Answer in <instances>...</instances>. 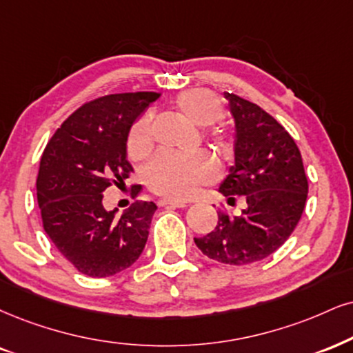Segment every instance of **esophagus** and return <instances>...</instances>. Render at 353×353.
<instances>
[{
	"instance_id": "obj_1",
	"label": "esophagus",
	"mask_w": 353,
	"mask_h": 353,
	"mask_svg": "<svg viewBox=\"0 0 353 353\" xmlns=\"http://www.w3.org/2000/svg\"><path fill=\"white\" fill-rule=\"evenodd\" d=\"M160 206H170V208H186V203L175 201V199H160Z\"/></svg>"
}]
</instances>
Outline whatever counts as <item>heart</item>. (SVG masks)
Listing matches in <instances>:
<instances>
[{
	"label": "heart",
	"instance_id": "heart-1",
	"mask_svg": "<svg viewBox=\"0 0 353 353\" xmlns=\"http://www.w3.org/2000/svg\"><path fill=\"white\" fill-rule=\"evenodd\" d=\"M173 108L188 123L206 128L224 116V104L219 97L208 90H188L180 93ZM224 143V137L217 136ZM154 147L152 117L143 114L134 123L128 137V154L130 159L141 160L149 155ZM216 176V165L210 157H175L160 155L145 170V183L154 193L168 199H186L193 196L199 186L210 183Z\"/></svg>",
	"mask_w": 353,
	"mask_h": 353
}]
</instances>
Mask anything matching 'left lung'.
<instances>
[{"mask_svg":"<svg viewBox=\"0 0 353 353\" xmlns=\"http://www.w3.org/2000/svg\"><path fill=\"white\" fill-rule=\"evenodd\" d=\"M236 123V165L219 186L229 201L243 196L241 216L219 212L214 230L194 243L225 265H249L280 249L296 228L307 198L301 152L288 130L267 111L224 93Z\"/></svg>","mask_w":353,"mask_h":353,"instance_id":"1","label":"left lung"}]
</instances>
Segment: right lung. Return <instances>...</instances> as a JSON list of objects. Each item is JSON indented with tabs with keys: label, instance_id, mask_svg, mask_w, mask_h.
Segmentation results:
<instances>
[{
	"label": "right lung",
	"instance_id": "1",
	"mask_svg": "<svg viewBox=\"0 0 353 353\" xmlns=\"http://www.w3.org/2000/svg\"><path fill=\"white\" fill-rule=\"evenodd\" d=\"M160 93L108 94L85 103L47 143L37 175L43 230L83 275L104 278L129 268L145 247L155 203H134L123 216L106 211L103 193L124 185L130 125ZM137 194L141 185H134Z\"/></svg>",
	"mask_w": 353,
	"mask_h": 353
}]
</instances>
